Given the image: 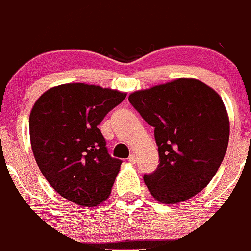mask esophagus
<instances>
[{
	"instance_id": "esophagus-1",
	"label": "esophagus",
	"mask_w": 251,
	"mask_h": 251,
	"mask_svg": "<svg viewBox=\"0 0 251 251\" xmlns=\"http://www.w3.org/2000/svg\"><path fill=\"white\" fill-rule=\"evenodd\" d=\"M128 160H129V162H130V163H136V160H137V157H136L135 153H131L130 156H129Z\"/></svg>"
}]
</instances>
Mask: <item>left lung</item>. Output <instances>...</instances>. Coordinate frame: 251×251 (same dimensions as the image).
Wrapping results in <instances>:
<instances>
[{
  "label": "left lung",
  "instance_id": "8db88e82",
  "mask_svg": "<svg viewBox=\"0 0 251 251\" xmlns=\"http://www.w3.org/2000/svg\"><path fill=\"white\" fill-rule=\"evenodd\" d=\"M129 101L154 128L159 165L144 182L160 203H178L202 191L220 168L229 141L224 101L200 80L180 78L136 91Z\"/></svg>",
  "mask_w": 251,
  "mask_h": 251
}]
</instances>
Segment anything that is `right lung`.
<instances>
[{
  "label": "right lung",
  "mask_w": 251,
  "mask_h": 251,
  "mask_svg": "<svg viewBox=\"0 0 251 251\" xmlns=\"http://www.w3.org/2000/svg\"><path fill=\"white\" fill-rule=\"evenodd\" d=\"M126 93L87 83L48 89L30 113L31 148L37 165L61 197L83 207L110 196L121 168L98 126Z\"/></svg>",
  "instance_id": "1"
}]
</instances>
